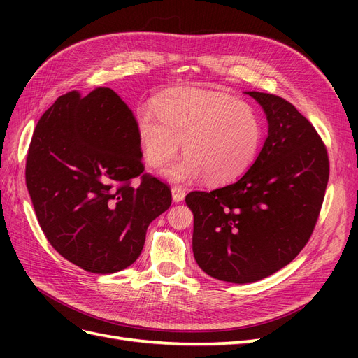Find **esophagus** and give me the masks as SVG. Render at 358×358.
Wrapping results in <instances>:
<instances>
[{"label":"esophagus","instance_id":"esophagus-1","mask_svg":"<svg viewBox=\"0 0 358 358\" xmlns=\"http://www.w3.org/2000/svg\"><path fill=\"white\" fill-rule=\"evenodd\" d=\"M171 196H173V201L175 203H180L185 199V189L180 187H173L171 188Z\"/></svg>","mask_w":358,"mask_h":358}]
</instances>
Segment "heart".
Wrapping results in <instances>:
<instances>
[{
	"label": "heart",
	"mask_w": 358,
	"mask_h": 358,
	"mask_svg": "<svg viewBox=\"0 0 358 358\" xmlns=\"http://www.w3.org/2000/svg\"><path fill=\"white\" fill-rule=\"evenodd\" d=\"M155 111L140 109L136 129L149 166L175 157L183 140L185 157L162 175L191 182L203 175L213 183L234 180L248 170L263 142V121L252 106L220 91L175 90L161 94Z\"/></svg>",
	"instance_id": "obj_1"
}]
</instances>
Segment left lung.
I'll list each match as a JSON object with an SVG mask.
<instances>
[{"label": "left lung", "mask_w": 358, "mask_h": 358, "mask_svg": "<svg viewBox=\"0 0 358 358\" xmlns=\"http://www.w3.org/2000/svg\"><path fill=\"white\" fill-rule=\"evenodd\" d=\"M246 94L268 122L262 152L231 185L185 197L194 258L231 284L267 278L299 255L318 221L330 169L326 145L294 106L273 94Z\"/></svg>", "instance_id": "1"}]
</instances>
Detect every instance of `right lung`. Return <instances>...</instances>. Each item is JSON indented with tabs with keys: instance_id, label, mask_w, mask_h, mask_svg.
Segmentation results:
<instances>
[{
	"instance_id": "right-lung-1",
	"label": "right lung",
	"mask_w": 358,
	"mask_h": 358,
	"mask_svg": "<svg viewBox=\"0 0 358 358\" xmlns=\"http://www.w3.org/2000/svg\"><path fill=\"white\" fill-rule=\"evenodd\" d=\"M143 171L136 117L121 96L110 88L61 95L40 117L25 169L49 243L91 273L131 266L149 224L171 204L170 188Z\"/></svg>"
}]
</instances>
